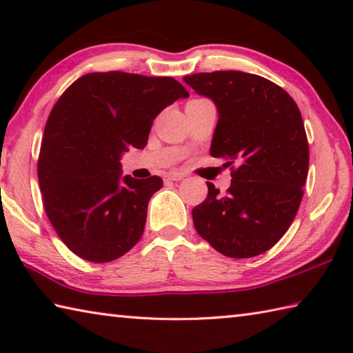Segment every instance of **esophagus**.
Here are the masks:
<instances>
[{
	"mask_svg": "<svg viewBox=\"0 0 353 353\" xmlns=\"http://www.w3.org/2000/svg\"><path fill=\"white\" fill-rule=\"evenodd\" d=\"M185 177L183 172H179V171H170L165 174V181H172V182H177V181H182Z\"/></svg>",
	"mask_w": 353,
	"mask_h": 353,
	"instance_id": "esophagus-1",
	"label": "esophagus"
}]
</instances>
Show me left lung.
Wrapping results in <instances>:
<instances>
[{"label": "left lung", "instance_id": "1", "mask_svg": "<svg viewBox=\"0 0 353 353\" xmlns=\"http://www.w3.org/2000/svg\"><path fill=\"white\" fill-rule=\"evenodd\" d=\"M218 107L210 154L230 166L224 194L193 208L196 232L225 256L250 259L271 249L296 218L308 176V140L297 104L277 83L243 71L185 76Z\"/></svg>", "mask_w": 353, "mask_h": 353}]
</instances>
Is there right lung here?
I'll list each match as a JSON object with an SVG mask.
<instances>
[{
    "label": "right lung",
    "mask_w": 353,
    "mask_h": 353,
    "mask_svg": "<svg viewBox=\"0 0 353 353\" xmlns=\"http://www.w3.org/2000/svg\"><path fill=\"white\" fill-rule=\"evenodd\" d=\"M188 92L174 77L83 74L48 117L37 174L46 216L71 252L109 263L143 235L159 176L121 177L119 157L146 146L155 117Z\"/></svg>",
    "instance_id": "right-lung-1"
}]
</instances>
